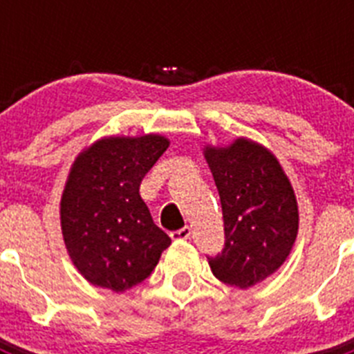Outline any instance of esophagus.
<instances>
[{
  "instance_id": "esophagus-1",
  "label": "esophagus",
  "mask_w": 354,
  "mask_h": 354,
  "mask_svg": "<svg viewBox=\"0 0 354 354\" xmlns=\"http://www.w3.org/2000/svg\"><path fill=\"white\" fill-rule=\"evenodd\" d=\"M171 239H189V236H192V228L187 227H183L179 228V230H175V232L170 234Z\"/></svg>"
}]
</instances>
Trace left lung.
<instances>
[{
	"label": "left lung",
	"instance_id": "8db88e82",
	"mask_svg": "<svg viewBox=\"0 0 354 354\" xmlns=\"http://www.w3.org/2000/svg\"><path fill=\"white\" fill-rule=\"evenodd\" d=\"M204 156L220 193L225 246L207 257L227 286L248 289L273 274L298 236V202L278 159L266 147L237 138L205 147Z\"/></svg>",
	"mask_w": 354,
	"mask_h": 354
}]
</instances>
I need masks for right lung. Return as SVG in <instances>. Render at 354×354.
Listing matches in <instances>:
<instances>
[{"label": "right lung", "mask_w": 354, "mask_h": 354, "mask_svg": "<svg viewBox=\"0 0 354 354\" xmlns=\"http://www.w3.org/2000/svg\"><path fill=\"white\" fill-rule=\"evenodd\" d=\"M161 134L109 136L83 150L60 202L72 262L92 286L124 292L154 271L171 239L140 196L147 171L168 149Z\"/></svg>", "instance_id": "add662e5"}]
</instances>
